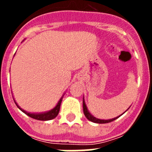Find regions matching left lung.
<instances>
[{
  "mask_svg": "<svg viewBox=\"0 0 152 152\" xmlns=\"http://www.w3.org/2000/svg\"><path fill=\"white\" fill-rule=\"evenodd\" d=\"M83 110H84V116H86V118H87L88 120H90V121L93 122V123H101L102 124V123H110V122H113V120H115V119H116L117 118H119V116H121V115H120V116H117V117H116V118H113V119H106V120L105 119H97V118L94 117V116H92V115L90 113V112L88 111V107H87V106H86V104H85V101H84V98H83Z\"/></svg>",
  "mask_w": 152,
  "mask_h": 152,
  "instance_id": "left-lung-1",
  "label": "left lung"
}]
</instances>
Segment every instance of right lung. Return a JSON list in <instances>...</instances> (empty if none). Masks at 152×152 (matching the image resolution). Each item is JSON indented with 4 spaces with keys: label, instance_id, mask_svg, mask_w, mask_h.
Wrapping results in <instances>:
<instances>
[{
    "label": "right lung",
    "instance_id": "add662e5",
    "mask_svg": "<svg viewBox=\"0 0 152 152\" xmlns=\"http://www.w3.org/2000/svg\"><path fill=\"white\" fill-rule=\"evenodd\" d=\"M63 96H64V95L61 96V99L59 100V101L58 102L57 105H56V107H54V108L52 109V110L48 111V112L42 113H31L26 112V110H23L22 108H20V107L17 105V103H16L15 100H14V102H15L17 107H18V108L20 109V110L22 112H23L24 113L26 114L27 116H29V117L33 118V119H37V120L46 121V120H51V119H55V118H56V116H58V113H59V110H60V106H61V100H62Z\"/></svg>",
    "mask_w": 152,
    "mask_h": 152
}]
</instances>
